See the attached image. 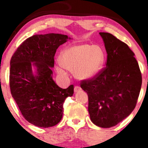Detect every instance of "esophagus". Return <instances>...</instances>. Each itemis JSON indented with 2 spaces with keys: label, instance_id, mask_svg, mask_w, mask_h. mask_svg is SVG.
I'll return each mask as SVG.
<instances>
[{
  "label": "esophagus",
  "instance_id": "34e87169",
  "mask_svg": "<svg viewBox=\"0 0 148 148\" xmlns=\"http://www.w3.org/2000/svg\"><path fill=\"white\" fill-rule=\"evenodd\" d=\"M81 90V88L79 87V86H75V87H74V92H78Z\"/></svg>",
  "mask_w": 148,
  "mask_h": 148
}]
</instances>
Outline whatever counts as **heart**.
Wrapping results in <instances>:
<instances>
[{"label":"heart","mask_w":148,"mask_h":148,"mask_svg":"<svg viewBox=\"0 0 148 148\" xmlns=\"http://www.w3.org/2000/svg\"><path fill=\"white\" fill-rule=\"evenodd\" d=\"M60 60L62 64L56 68L60 75L67 76L68 69L74 70L78 79L89 80L95 77L102 69L105 53L99 45L79 44L64 49Z\"/></svg>","instance_id":"obj_1"}]
</instances>
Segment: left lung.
<instances>
[{"instance_id": "obj_1", "label": "left lung", "mask_w": 148, "mask_h": 148, "mask_svg": "<svg viewBox=\"0 0 148 148\" xmlns=\"http://www.w3.org/2000/svg\"><path fill=\"white\" fill-rule=\"evenodd\" d=\"M107 53L106 67L81 82L88 95V112L97 126L110 128L131 114L136 105L142 76L134 53L111 33H99Z\"/></svg>"}]
</instances>
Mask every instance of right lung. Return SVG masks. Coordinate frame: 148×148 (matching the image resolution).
I'll list each match as a JSON object with an SVG mask.
<instances>
[{
  "instance_id": "add662e5",
  "label": "right lung",
  "mask_w": 148,
  "mask_h": 148,
  "mask_svg": "<svg viewBox=\"0 0 148 148\" xmlns=\"http://www.w3.org/2000/svg\"><path fill=\"white\" fill-rule=\"evenodd\" d=\"M71 39L58 33L33 35L10 60L12 96L24 118L35 126L47 128L59 123L64 100L74 94L73 85L62 89L52 78L57 49Z\"/></svg>"
}]
</instances>
